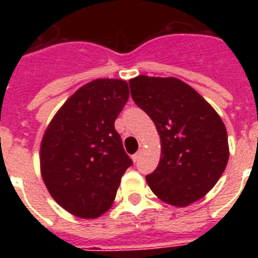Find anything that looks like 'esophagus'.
Listing matches in <instances>:
<instances>
[{
	"label": "esophagus",
	"instance_id": "obj_1",
	"mask_svg": "<svg viewBox=\"0 0 258 258\" xmlns=\"http://www.w3.org/2000/svg\"><path fill=\"white\" fill-rule=\"evenodd\" d=\"M141 155H142V151H138V152H136V154L133 155V156H132V159H133V161L134 163H137V161L140 160V157H141Z\"/></svg>",
	"mask_w": 258,
	"mask_h": 258
}]
</instances>
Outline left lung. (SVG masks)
<instances>
[{
	"label": "left lung",
	"instance_id": "left-lung-1",
	"mask_svg": "<svg viewBox=\"0 0 258 258\" xmlns=\"http://www.w3.org/2000/svg\"><path fill=\"white\" fill-rule=\"evenodd\" d=\"M133 101L151 117L160 136L159 165L146 181L157 198L187 207L206 197L229 160L225 124L213 107L175 77L129 80Z\"/></svg>",
	"mask_w": 258,
	"mask_h": 258
}]
</instances>
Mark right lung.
Returning a JSON list of instances; mask_svg holds the SVG:
<instances>
[{
  "label": "right lung",
  "mask_w": 258,
  "mask_h": 258,
  "mask_svg": "<svg viewBox=\"0 0 258 258\" xmlns=\"http://www.w3.org/2000/svg\"><path fill=\"white\" fill-rule=\"evenodd\" d=\"M127 98L124 80H94L68 98L45 131L41 175L52 199L76 217L108 211L133 164L115 129Z\"/></svg>",
  "instance_id": "right-lung-1"
}]
</instances>
